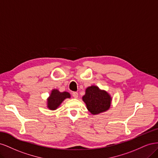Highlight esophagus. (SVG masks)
Instances as JSON below:
<instances>
[{
	"instance_id": "obj_1",
	"label": "esophagus",
	"mask_w": 158,
	"mask_h": 158,
	"mask_svg": "<svg viewBox=\"0 0 158 158\" xmlns=\"http://www.w3.org/2000/svg\"><path fill=\"white\" fill-rule=\"evenodd\" d=\"M73 96L74 98H78V94L77 92H73Z\"/></svg>"
}]
</instances>
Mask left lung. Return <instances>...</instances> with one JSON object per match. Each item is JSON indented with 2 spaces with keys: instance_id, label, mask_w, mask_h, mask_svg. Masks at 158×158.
Instances as JSON below:
<instances>
[{
  "instance_id": "obj_1",
  "label": "left lung",
  "mask_w": 158,
  "mask_h": 158,
  "mask_svg": "<svg viewBox=\"0 0 158 158\" xmlns=\"http://www.w3.org/2000/svg\"><path fill=\"white\" fill-rule=\"evenodd\" d=\"M82 99L88 111L93 114L107 111L112 100L111 95L106 91L100 89L96 85L87 88Z\"/></svg>"
}]
</instances>
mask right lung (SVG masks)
Listing matches in <instances>:
<instances>
[{
  "label": "right lung",
  "instance_id": "add662e5",
  "mask_svg": "<svg viewBox=\"0 0 158 158\" xmlns=\"http://www.w3.org/2000/svg\"><path fill=\"white\" fill-rule=\"evenodd\" d=\"M70 98V94L67 92H60L58 89H52L47 99V107L50 110H55L65 99Z\"/></svg>",
  "mask_w": 158,
  "mask_h": 158
}]
</instances>
